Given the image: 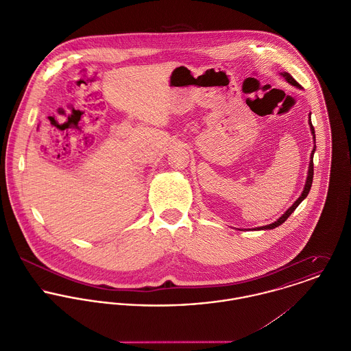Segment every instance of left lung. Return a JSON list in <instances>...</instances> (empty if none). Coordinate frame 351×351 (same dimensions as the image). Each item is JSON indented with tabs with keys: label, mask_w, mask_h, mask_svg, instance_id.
<instances>
[{
	"label": "left lung",
	"mask_w": 351,
	"mask_h": 351,
	"mask_svg": "<svg viewBox=\"0 0 351 351\" xmlns=\"http://www.w3.org/2000/svg\"><path fill=\"white\" fill-rule=\"evenodd\" d=\"M284 75V78L289 82V84H292V85H295V86H298V88H300V85H299V82L289 74V73H284L282 74ZM309 125H311V131H312V135H313V139H315V128H313V125H312V123H311V116H309ZM313 152H315V147H313V151H312V154H311V162H309V170H308V177H306V182H305V186H304V191H302V193H301L300 197L298 199V200L295 201V204L277 220V221H274V223H271V224H269V226H263V227H259L258 230H273V228H276V227H278V226H281L291 215H292V212L300 205L301 201L304 200L306 196H308V193H309V189H311V186H312V180H313Z\"/></svg>",
	"instance_id": "1"
}]
</instances>
